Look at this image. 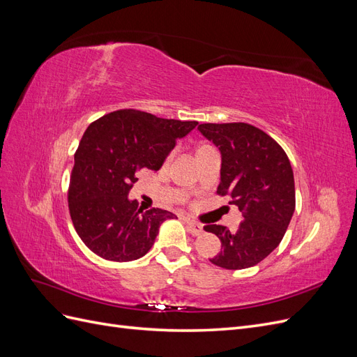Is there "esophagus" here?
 I'll return each mask as SVG.
<instances>
[{"label":"esophagus","instance_id":"esophagus-1","mask_svg":"<svg viewBox=\"0 0 357 357\" xmlns=\"http://www.w3.org/2000/svg\"><path fill=\"white\" fill-rule=\"evenodd\" d=\"M186 222V226H188V231L192 234V235H201L202 234V226L197 222H193L192 219H185Z\"/></svg>","mask_w":357,"mask_h":357}]
</instances>
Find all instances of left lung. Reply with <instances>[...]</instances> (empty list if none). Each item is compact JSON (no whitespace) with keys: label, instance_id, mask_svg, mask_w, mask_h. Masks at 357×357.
Segmentation results:
<instances>
[{"label":"left lung","instance_id":"left-lung-1","mask_svg":"<svg viewBox=\"0 0 357 357\" xmlns=\"http://www.w3.org/2000/svg\"><path fill=\"white\" fill-rule=\"evenodd\" d=\"M198 129L222 153L218 195L228 197L244 218L235 231L204 226L222 243V252L210 262L225 269L250 268L283 240L294 215L295 180L289 158L274 138L253 125L201 123Z\"/></svg>","mask_w":357,"mask_h":357}]
</instances>
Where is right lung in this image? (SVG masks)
Returning <instances> with one entry per match:
<instances>
[{
  "label": "right lung",
  "mask_w": 357,
  "mask_h": 357,
  "mask_svg": "<svg viewBox=\"0 0 357 357\" xmlns=\"http://www.w3.org/2000/svg\"><path fill=\"white\" fill-rule=\"evenodd\" d=\"M197 125L125 109L88 126L74 153L68 210L89 250L107 261L129 262L152 248L162 222L176 215L160 208L143 211L128 193L139 169L158 171L177 139Z\"/></svg>",
  "instance_id": "1"
}]
</instances>
